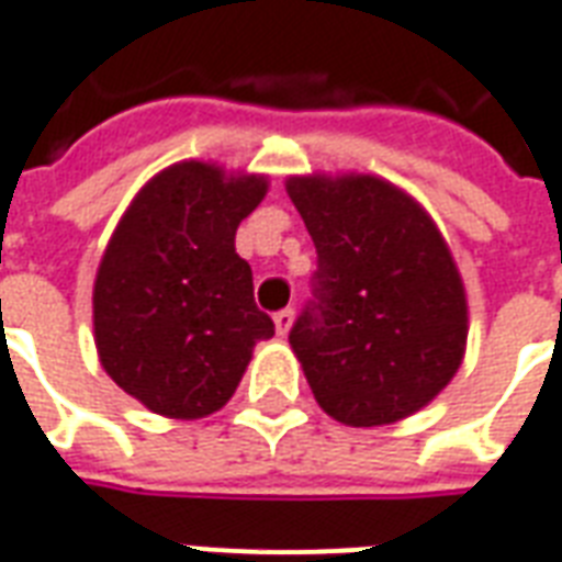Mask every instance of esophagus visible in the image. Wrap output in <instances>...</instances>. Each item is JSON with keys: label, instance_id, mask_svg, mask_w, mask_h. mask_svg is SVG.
<instances>
[{"label": "esophagus", "instance_id": "34e87169", "mask_svg": "<svg viewBox=\"0 0 562 562\" xmlns=\"http://www.w3.org/2000/svg\"><path fill=\"white\" fill-rule=\"evenodd\" d=\"M293 317H296V311H293V308L278 311V314H276L278 335H286V331H290V326H293Z\"/></svg>", "mask_w": 562, "mask_h": 562}]
</instances>
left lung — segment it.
<instances>
[{
  "mask_svg": "<svg viewBox=\"0 0 562 562\" xmlns=\"http://www.w3.org/2000/svg\"><path fill=\"white\" fill-rule=\"evenodd\" d=\"M286 194L317 248L311 299L290 329L314 398L353 428L411 416L464 356V284L443 236L374 176H302Z\"/></svg>",
  "mask_w": 562,
  "mask_h": 562,
  "instance_id": "obj_1",
  "label": "left lung"
}]
</instances>
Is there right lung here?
<instances>
[{
    "label": "right lung",
    "instance_id": "add662e5",
    "mask_svg": "<svg viewBox=\"0 0 562 562\" xmlns=\"http://www.w3.org/2000/svg\"><path fill=\"white\" fill-rule=\"evenodd\" d=\"M263 176L182 161L151 179L119 221L95 278V344L113 383L173 419L221 411L276 323L254 302L236 227Z\"/></svg>",
    "mask_w": 562,
    "mask_h": 562
}]
</instances>
